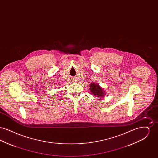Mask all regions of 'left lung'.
<instances>
[{
	"mask_svg": "<svg viewBox=\"0 0 158 158\" xmlns=\"http://www.w3.org/2000/svg\"><path fill=\"white\" fill-rule=\"evenodd\" d=\"M89 89L91 94L97 98H103L105 95V90L99 85V84L94 82L90 83Z\"/></svg>",
	"mask_w": 158,
	"mask_h": 158,
	"instance_id": "obj_1",
	"label": "left lung"
}]
</instances>
